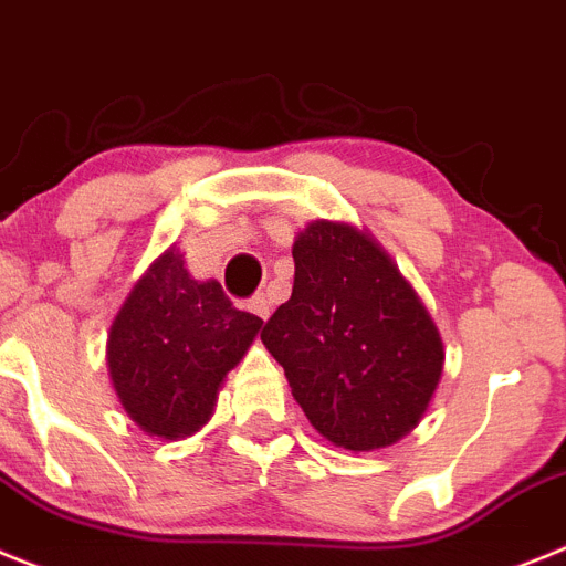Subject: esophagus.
Instances as JSON below:
<instances>
[{
    "label": "esophagus",
    "mask_w": 566,
    "mask_h": 566,
    "mask_svg": "<svg viewBox=\"0 0 566 566\" xmlns=\"http://www.w3.org/2000/svg\"><path fill=\"white\" fill-rule=\"evenodd\" d=\"M251 310L259 315V318L268 321V315H271V298H268V295H264V293H259L256 298H253V302H251Z\"/></svg>",
    "instance_id": "esophagus-1"
}]
</instances>
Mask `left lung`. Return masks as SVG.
<instances>
[{"mask_svg": "<svg viewBox=\"0 0 566 566\" xmlns=\"http://www.w3.org/2000/svg\"><path fill=\"white\" fill-rule=\"evenodd\" d=\"M293 262V293L264 324V346L318 434L349 451L391 446L420 422L440 384L434 321L353 226L310 222Z\"/></svg>", "mask_w": 566, "mask_h": 566, "instance_id": "1", "label": "left lung"}]
</instances>
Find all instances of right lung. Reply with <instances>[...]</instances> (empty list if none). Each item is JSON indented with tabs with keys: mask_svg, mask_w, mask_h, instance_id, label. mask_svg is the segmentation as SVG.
<instances>
[{
	"mask_svg": "<svg viewBox=\"0 0 566 566\" xmlns=\"http://www.w3.org/2000/svg\"><path fill=\"white\" fill-rule=\"evenodd\" d=\"M259 329L262 318L233 307L220 282H195L180 253L166 251L109 333L112 384L126 415L163 440L195 434Z\"/></svg>",
	"mask_w": 566,
	"mask_h": 566,
	"instance_id": "1",
	"label": "right lung"
}]
</instances>
